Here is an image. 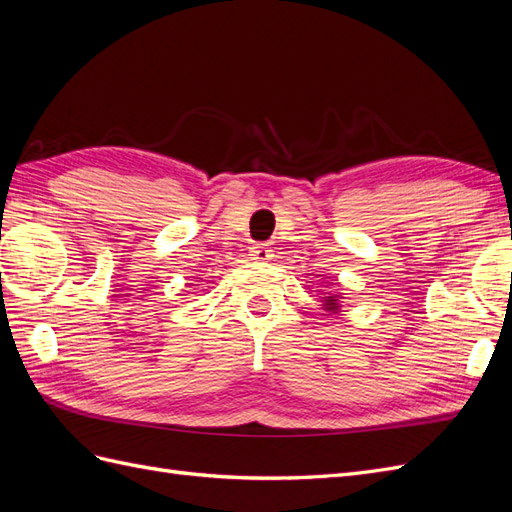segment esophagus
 <instances>
[{"label":"esophagus","instance_id":"1","mask_svg":"<svg viewBox=\"0 0 512 512\" xmlns=\"http://www.w3.org/2000/svg\"><path fill=\"white\" fill-rule=\"evenodd\" d=\"M250 256H252L254 260H258V262H267V260H271V258H273V254H271V247H269V245H265V243H258V245H254L252 250H250Z\"/></svg>","mask_w":512,"mask_h":512}]
</instances>
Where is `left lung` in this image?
Segmentation results:
<instances>
[{"instance_id": "8db88e82", "label": "left lung", "mask_w": 512, "mask_h": 512, "mask_svg": "<svg viewBox=\"0 0 512 512\" xmlns=\"http://www.w3.org/2000/svg\"><path fill=\"white\" fill-rule=\"evenodd\" d=\"M324 305H327V309H331V312H335V309H337V299L329 297L327 301H324Z\"/></svg>"}]
</instances>
